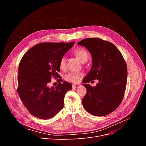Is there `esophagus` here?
I'll use <instances>...</instances> for the list:
<instances>
[{
	"label": "esophagus",
	"mask_w": 146,
	"mask_h": 146,
	"mask_svg": "<svg viewBox=\"0 0 146 146\" xmlns=\"http://www.w3.org/2000/svg\"><path fill=\"white\" fill-rule=\"evenodd\" d=\"M80 86V85H79V84H73L72 85V87L74 88H77Z\"/></svg>",
	"instance_id": "1"
}]
</instances>
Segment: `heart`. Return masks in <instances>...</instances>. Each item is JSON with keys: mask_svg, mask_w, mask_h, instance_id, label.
<instances>
[{"mask_svg": "<svg viewBox=\"0 0 146 146\" xmlns=\"http://www.w3.org/2000/svg\"><path fill=\"white\" fill-rule=\"evenodd\" d=\"M75 55L77 56V58L82 62H85L88 58V52L82 48H79L75 51ZM60 66L61 69H64L66 67V58L63 57L60 60ZM82 75L78 72H69L66 75L65 79L67 81L71 82H78L80 80Z\"/></svg>", "mask_w": 146, "mask_h": 146, "instance_id": "obj_1", "label": "heart"}]
</instances>
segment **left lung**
<instances>
[{
	"label": "left lung",
	"instance_id": "1",
	"mask_svg": "<svg viewBox=\"0 0 146 146\" xmlns=\"http://www.w3.org/2000/svg\"><path fill=\"white\" fill-rule=\"evenodd\" d=\"M92 56L90 71L83 78L86 94L82 104L86 111L96 116L111 113L121 104L125 91L127 68L124 58L111 42L98 38H86L78 42ZM98 79L94 87L87 83Z\"/></svg>",
	"mask_w": 146,
	"mask_h": 146
}]
</instances>
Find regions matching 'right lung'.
<instances>
[{
    "instance_id": "1",
    "label": "right lung",
    "mask_w": 146,
    "mask_h": 146,
    "mask_svg": "<svg viewBox=\"0 0 146 146\" xmlns=\"http://www.w3.org/2000/svg\"><path fill=\"white\" fill-rule=\"evenodd\" d=\"M75 42H42L35 45L22 58L18 69L17 92L22 102L33 116L52 118L64 107L66 92L72 86L60 78L59 84L49 88L51 78H59L60 61Z\"/></svg>"
}]
</instances>
